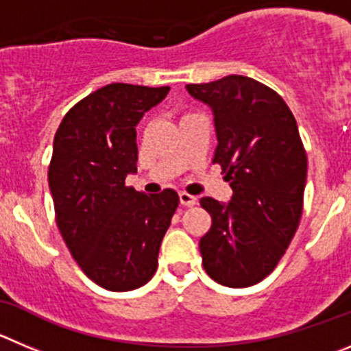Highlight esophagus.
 Instances as JSON below:
<instances>
[{"instance_id":"esophagus-1","label":"esophagus","mask_w":351,"mask_h":351,"mask_svg":"<svg viewBox=\"0 0 351 351\" xmlns=\"http://www.w3.org/2000/svg\"><path fill=\"white\" fill-rule=\"evenodd\" d=\"M180 202H182L183 206H186V208H191V206H194L195 202H197V197L186 194V192H180Z\"/></svg>"}]
</instances>
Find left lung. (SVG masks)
Wrapping results in <instances>:
<instances>
[{
  "mask_svg": "<svg viewBox=\"0 0 351 351\" xmlns=\"http://www.w3.org/2000/svg\"><path fill=\"white\" fill-rule=\"evenodd\" d=\"M215 114V165L230 182V202L202 197L211 228L199 250L221 286L247 287L274 271L303 213L306 152L296 119L277 91L245 76L186 84Z\"/></svg>",
  "mask_w": 351,
  "mask_h": 351,
  "instance_id": "1",
  "label": "left lung"
}]
</instances>
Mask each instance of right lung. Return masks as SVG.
I'll return each instance as SVG.
<instances>
[{"label": "right lung", "instance_id": "1", "mask_svg": "<svg viewBox=\"0 0 351 351\" xmlns=\"http://www.w3.org/2000/svg\"><path fill=\"white\" fill-rule=\"evenodd\" d=\"M169 86L112 83L80 100L53 140L48 183L58 230L81 270L104 289L142 287L157 270L159 247L178 194L145 195L126 185L136 171V130Z\"/></svg>", "mask_w": 351, "mask_h": 351}]
</instances>
